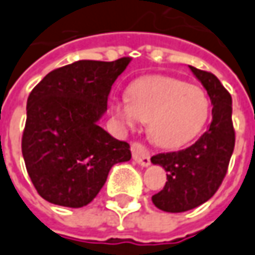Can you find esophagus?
Instances as JSON below:
<instances>
[{
	"label": "esophagus",
	"mask_w": 255,
	"mask_h": 255,
	"mask_svg": "<svg viewBox=\"0 0 255 255\" xmlns=\"http://www.w3.org/2000/svg\"><path fill=\"white\" fill-rule=\"evenodd\" d=\"M131 155L133 160L141 167H148L150 165V154H148L147 148L144 147L140 143H133L131 144Z\"/></svg>",
	"instance_id": "1"
}]
</instances>
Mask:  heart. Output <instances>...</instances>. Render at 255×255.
Returning a JSON list of instances; mask_svg holds the SVG:
<instances>
[{
  "instance_id": "b5f03b06",
  "label": "heart",
  "mask_w": 255,
  "mask_h": 255,
  "mask_svg": "<svg viewBox=\"0 0 255 255\" xmlns=\"http://www.w3.org/2000/svg\"><path fill=\"white\" fill-rule=\"evenodd\" d=\"M128 97H115L111 112L126 129L147 122L150 139L164 148L195 140L209 121L211 100L201 87L165 76H144L128 85Z\"/></svg>"
}]
</instances>
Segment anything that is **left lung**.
Masks as SVG:
<instances>
[{
    "label": "left lung",
    "instance_id": "8db88e82",
    "mask_svg": "<svg viewBox=\"0 0 255 255\" xmlns=\"http://www.w3.org/2000/svg\"><path fill=\"white\" fill-rule=\"evenodd\" d=\"M189 68L211 98L212 122L192 146L151 157V163L168 172L165 185L151 201L158 209L171 213L191 211L211 199L226 175L235 150L230 94L212 73Z\"/></svg>",
    "mask_w": 255,
    "mask_h": 255
}]
</instances>
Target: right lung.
Here are the masks:
<instances>
[{"label": "right lung", "instance_id": "1", "mask_svg": "<svg viewBox=\"0 0 255 255\" xmlns=\"http://www.w3.org/2000/svg\"><path fill=\"white\" fill-rule=\"evenodd\" d=\"M130 60H78L50 71L29 94L22 155L47 202L83 208L98 195L109 170L130 160V146L100 126L112 84Z\"/></svg>", "mask_w": 255, "mask_h": 255}]
</instances>
